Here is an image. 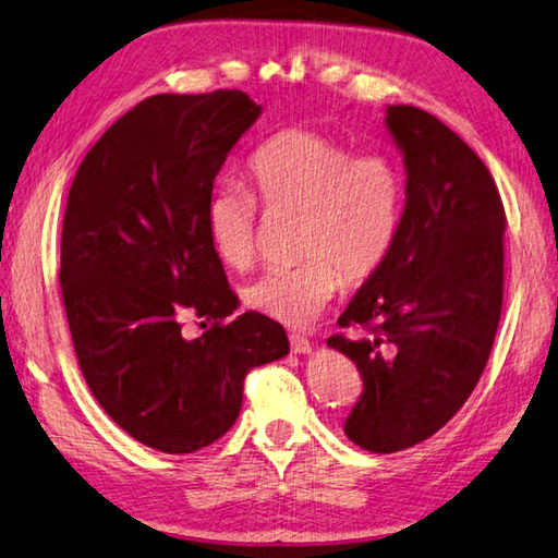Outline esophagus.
Here are the masks:
<instances>
[{
  "label": "esophagus",
  "instance_id": "1",
  "mask_svg": "<svg viewBox=\"0 0 558 558\" xmlns=\"http://www.w3.org/2000/svg\"><path fill=\"white\" fill-rule=\"evenodd\" d=\"M290 349L292 354H313V342L302 335H290Z\"/></svg>",
  "mask_w": 558,
  "mask_h": 558
}]
</instances>
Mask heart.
I'll return each mask as SVG.
<instances>
[{
	"mask_svg": "<svg viewBox=\"0 0 558 558\" xmlns=\"http://www.w3.org/2000/svg\"><path fill=\"white\" fill-rule=\"evenodd\" d=\"M251 179L270 214H300L292 268L263 272L245 288V302L288 327H305L347 280L379 270L403 221L405 184L389 157L352 155L335 137L307 128L280 130L251 159ZM214 251L229 268L256 258L258 206L241 189H223L209 204Z\"/></svg>",
	"mask_w": 558,
	"mask_h": 558,
	"instance_id": "b5f03b06",
	"label": "heart"
}]
</instances>
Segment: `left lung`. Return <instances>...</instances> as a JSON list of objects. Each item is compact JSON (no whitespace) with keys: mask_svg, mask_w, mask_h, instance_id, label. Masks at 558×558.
I'll list each match as a JSON object with an SVG mask.
<instances>
[{"mask_svg":"<svg viewBox=\"0 0 558 558\" xmlns=\"http://www.w3.org/2000/svg\"><path fill=\"white\" fill-rule=\"evenodd\" d=\"M405 167L399 239L339 325L369 335L327 344L364 381L344 433L369 452L430 438L475 389L502 313L505 206L472 149L430 112L386 108Z\"/></svg>","mask_w":558,"mask_h":558,"instance_id":"8db88e82","label":"left lung"}]
</instances>
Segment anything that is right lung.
Masks as SVG:
<instances>
[{
    "instance_id": "right-lung-1",
    "label": "right lung",
    "mask_w": 558,
    "mask_h": 558,
    "mask_svg": "<svg viewBox=\"0 0 558 558\" xmlns=\"http://www.w3.org/2000/svg\"><path fill=\"white\" fill-rule=\"evenodd\" d=\"M263 108L243 90L153 96L110 125L71 184L61 292L75 356L118 426L169 456L219 440L243 379L290 352L282 325L239 307L209 231L214 179ZM186 312L215 319L181 337Z\"/></svg>"
}]
</instances>
